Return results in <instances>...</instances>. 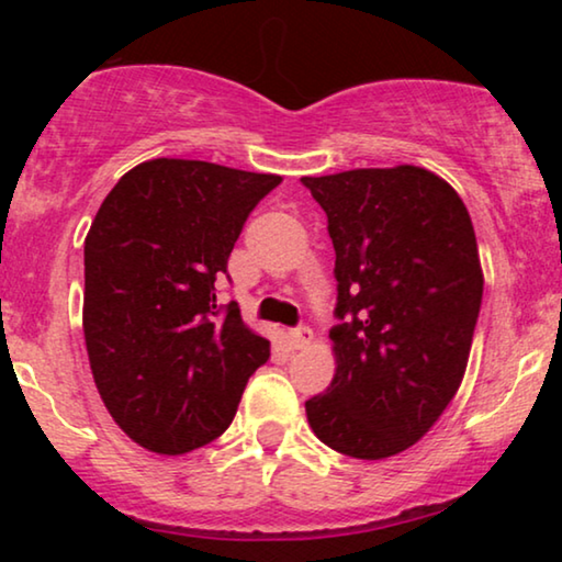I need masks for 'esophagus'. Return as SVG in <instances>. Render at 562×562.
Masks as SVG:
<instances>
[{"mask_svg":"<svg viewBox=\"0 0 562 562\" xmlns=\"http://www.w3.org/2000/svg\"><path fill=\"white\" fill-rule=\"evenodd\" d=\"M312 340H314V335L310 327H296L289 333V345L294 350H306L312 345Z\"/></svg>","mask_w":562,"mask_h":562,"instance_id":"34e87169","label":"esophagus"}]
</instances>
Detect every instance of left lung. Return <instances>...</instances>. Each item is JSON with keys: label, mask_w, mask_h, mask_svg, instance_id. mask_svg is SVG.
Listing matches in <instances>:
<instances>
[{"label": "left lung", "mask_w": 562, "mask_h": 562, "mask_svg": "<svg viewBox=\"0 0 562 562\" xmlns=\"http://www.w3.org/2000/svg\"><path fill=\"white\" fill-rule=\"evenodd\" d=\"M327 214L335 375L306 402L312 432L360 460L398 456L458 394L483 296L463 199L419 166L304 176Z\"/></svg>", "instance_id": "left-lung-1"}]
</instances>
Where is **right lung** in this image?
Here are the masks:
<instances>
[{"instance_id": "right-lung-1", "label": "right lung", "mask_w": 562, "mask_h": 562, "mask_svg": "<svg viewBox=\"0 0 562 562\" xmlns=\"http://www.w3.org/2000/svg\"><path fill=\"white\" fill-rule=\"evenodd\" d=\"M281 183L206 160L153 158L104 196L83 240V340L117 427L158 456L217 440L271 342L214 281L260 199Z\"/></svg>"}]
</instances>
